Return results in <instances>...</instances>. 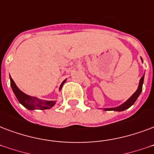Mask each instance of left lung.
Here are the masks:
<instances>
[{
  "instance_id": "left-lung-1",
  "label": "left lung",
  "mask_w": 154,
  "mask_h": 154,
  "mask_svg": "<svg viewBox=\"0 0 154 154\" xmlns=\"http://www.w3.org/2000/svg\"><path fill=\"white\" fill-rule=\"evenodd\" d=\"M141 60L143 62V60L141 59ZM143 82H144V76H143L140 80L139 86H138V89L137 90V91L132 94L130 98L128 99V100L124 103L122 105L117 106V107H114V108H104V111H125L127 109H128L131 106H132L134 104V103L136 102V100L137 99V98L139 97V95L140 94V93L142 91V85Z\"/></svg>"
}]
</instances>
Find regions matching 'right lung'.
Here are the masks:
<instances>
[{"label": "right lung", "mask_w": 154, "mask_h": 154, "mask_svg": "<svg viewBox=\"0 0 154 154\" xmlns=\"http://www.w3.org/2000/svg\"><path fill=\"white\" fill-rule=\"evenodd\" d=\"M66 80H64V82H62V84L60 86V90H61L62 86L64 85ZM10 85H11L12 90L14 93L16 98L17 100L23 106H25L26 108L28 110H35V109H39V110H46V109H50L56 104V101H45L41 100L38 98L32 97V96L27 95L24 93L22 92V90H20L16 84L14 82V80L12 79L10 77Z\"/></svg>", "instance_id": "1"}]
</instances>
